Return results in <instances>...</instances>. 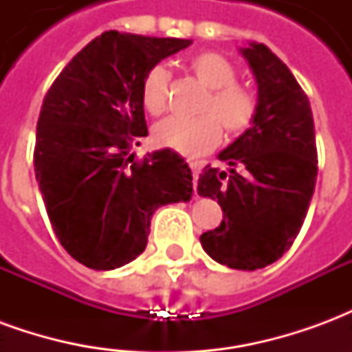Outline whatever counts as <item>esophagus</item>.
<instances>
[{"instance_id": "34e87169", "label": "esophagus", "mask_w": 352, "mask_h": 352, "mask_svg": "<svg viewBox=\"0 0 352 352\" xmlns=\"http://www.w3.org/2000/svg\"><path fill=\"white\" fill-rule=\"evenodd\" d=\"M188 166H190V169H192V177H194V192H196V181H198L199 164L198 162H188Z\"/></svg>"}]
</instances>
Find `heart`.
I'll return each instance as SVG.
<instances>
[{"instance_id": "obj_1", "label": "heart", "mask_w": 352, "mask_h": 352, "mask_svg": "<svg viewBox=\"0 0 352 352\" xmlns=\"http://www.w3.org/2000/svg\"><path fill=\"white\" fill-rule=\"evenodd\" d=\"M186 67L204 85L207 94L199 103L196 118H166L154 126L153 138L160 146L196 158L213 151L221 141V126L228 138H237L256 116L258 100L251 88L236 82L237 69L228 58L204 50L188 58ZM171 75L164 65H154L141 82V101L148 115L158 116L168 109Z\"/></svg>"}]
</instances>
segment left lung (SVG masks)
<instances>
[{
    "label": "left lung",
    "instance_id": "8db88e82",
    "mask_svg": "<svg viewBox=\"0 0 352 352\" xmlns=\"http://www.w3.org/2000/svg\"><path fill=\"white\" fill-rule=\"evenodd\" d=\"M241 54L258 85V109L251 128L219 154L228 171L207 166L199 175L198 194L224 213L199 241L219 264L254 272L300 234L317 183V143L309 100L287 65L262 43Z\"/></svg>",
    "mask_w": 352,
    "mask_h": 352
}]
</instances>
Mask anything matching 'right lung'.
<instances>
[{"label":"right lung","mask_w":352,"mask_h":352,"mask_svg":"<svg viewBox=\"0 0 352 352\" xmlns=\"http://www.w3.org/2000/svg\"><path fill=\"white\" fill-rule=\"evenodd\" d=\"M190 39L105 32L75 54L43 100L35 179L58 241L92 270L145 251L160 206L188 201L192 171L171 148L133 160L145 138L141 82Z\"/></svg>","instance_id":"obj_1"}]
</instances>
